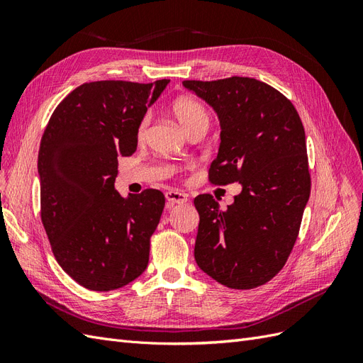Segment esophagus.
<instances>
[{"label":"esophagus","instance_id":"1","mask_svg":"<svg viewBox=\"0 0 363 363\" xmlns=\"http://www.w3.org/2000/svg\"><path fill=\"white\" fill-rule=\"evenodd\" d=\"M164 199H167L169 206L184 204V203H188V200H189L188 195L183 194V192H179V191H168L167 194H164Z\"/></svg>","mask_w":363,"mask_h":363}]
</instances>
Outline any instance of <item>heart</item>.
Returning <instances> with one entry per match:
<instances>
[{
  "label": "heart",
  "mask_w": 363,
  "mask_h": 363,
  "mask_svg": "<svg viewBox=\"0 0 363 363\" xmlns=\"http://www.w3.org/2000/svg\"><path fill=\"white\" fill-rule=\"evenodd\" d=\"M171 112L184 133H189L191 130L196 127H208V121H211L208 119V113L206 108L199 101L189 96H182L179 100H175L172 103ZM148 115L142 118L138 125V139H144L148 128Z\"/></svg>",
  "instance_id": "heart-1"
}]
</instances>
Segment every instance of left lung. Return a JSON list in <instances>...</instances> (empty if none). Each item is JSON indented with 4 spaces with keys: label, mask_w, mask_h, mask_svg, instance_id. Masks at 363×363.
Instances as JSON below:
<instances>
[{
    "label": "left lung",
    "mask_w": 363,
    "mask_h": 363,
    "mask_svg": "<svg viewBox=\"0 0 363 363\" xmlns=\"http://www.w3.org/2000/svg\"><path fill=\"white\" fill-rule=\"evenodd\" d=\"M183 86L219 119L221 142L208 179L242 188L225 211L208 194L194 200L200 215L195 262L227 288H257L286 263L309 201L301 119L286 96L250 77Z\"/></svg>",
    "instance_id": "1"
}]
</instances>
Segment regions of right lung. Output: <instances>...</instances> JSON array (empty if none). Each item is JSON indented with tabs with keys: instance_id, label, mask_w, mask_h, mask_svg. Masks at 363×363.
I'll return each instance as SVG.
<instances>
[{
	"instance_id": "obj_1",
	"label": "right lung",
	"mask_w": 363,
	"mask_h": 363,
	"mask_svg": "<svg viewBox=\"0 0 363 363\" xmlns=\"http://www.w3.org/2000/svg\"><path fill=\"white\" fill-rule=\"evenodd\" d=\"M169 80L92 82L56 107L40 140V215L62 269L91 291H113L148 267L164 196L115 189L118 157L138 147V125Z\"/></svg>"
}]
</instances>
